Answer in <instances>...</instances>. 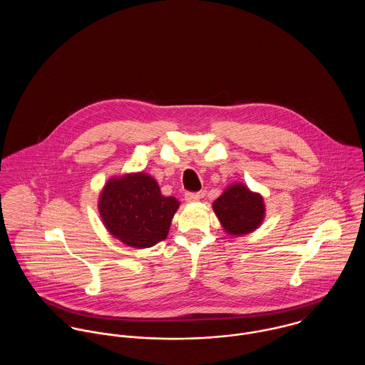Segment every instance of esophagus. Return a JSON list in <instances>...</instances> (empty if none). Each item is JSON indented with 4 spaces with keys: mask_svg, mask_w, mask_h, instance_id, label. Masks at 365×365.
I'll use <instances>...</instances> for the list:
<instances>
[{
    "mask_svg": "<svg viewBox=\"0 0 365 365\" xmlns=\"http://www.w3.org/2000/svg\"><path fill=\"white\" fill-rule=\"evenodd\" d=\"M201 195L198 192H185V201L187 202H197L200 201Z\"/></svg>",
    "mask_w": 365,
    "mask_h": 365,
    "instance_id": "1",
    "label": "esophagus"
}]
</instances>
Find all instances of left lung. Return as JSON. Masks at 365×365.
<instances>
[{
    "label": "left lung",
    "instance_id": "1",
    "mask_svg": "<svg viewBox=\"0 0 365 365\" xmlns=\"http://www.w3.org/2000/svg\"><path fill=\"white\" fill-rule=\"evenodd\" d=\"M213 210L230 235H246L257 229L264 219V202L259 194L243 184L229 187L215 202Z\"/></svg>",
    "mask_w": 365,
    "mask_h": 365
}]
</instances>
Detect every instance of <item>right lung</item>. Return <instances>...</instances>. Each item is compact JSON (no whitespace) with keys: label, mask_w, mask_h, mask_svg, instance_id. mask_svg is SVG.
I'll list each match as a JSON object with an SVG mask.
<instances>
[{"label":"right lung","mask_w":365,"mask_h":365,"mask_svg":"<svg viewBox=\"0 0 365 365\" xmlns=\"http://www.w3.org/2000/svg\"><path fill=\"white\" fill-rule=\"evenodd\" d=\"M180 202L164 197L143 173L112 178L100 198V213L109 233L132 247H152L168 235Z\"/></svg>","instance_id":"1"}]
</instances>
